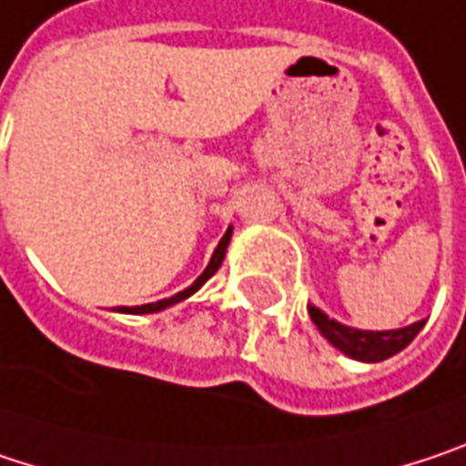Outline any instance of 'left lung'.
Returning <instances> with one entry per match:
<instances>
[{"mask_svg": "<svg viewBox=\"0 0 466 466\" xmlns=\"http://www.w3.org/2000/svg\"><path fill=\"white\" fill-rule=\"evenodd\" d=\"M309 314L319 332L346 357L360 360V362H383L394 354H400L424 327V321H413L400 329H357L349 324L329 319L321 309L309 306Z\"/></svg>", "mask_w": 466, "mask_h": 466, "instance_id": "left-lung-1", "label": "left lung"}]
</instances>
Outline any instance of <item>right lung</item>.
<instances>
[{
    "label": "right lung",
    "instance_id": "right-lung-1",
    "mask_svg": "<svg viewBox=\"0 0 466 466\" xmlns=\"http://www.w3.org/2000/svg\"><path fill=\"white\" fill-rule=\"evenodd\" d=\"M230 236H233V228H228L225 230V236L219 238V244H217V249H214V255H211V260L204 268V273L187 287V289H182V292H177V295H171V298H163V300H157V303H145V306H134V309H128V306H120L117 311L120 314H157V311H163V309H171V306H177V303H182V300H187L190 295H196L201 287H204L206 281L219 270V265L225 260V252H228V244H230Z\"/></svg>",
    "mask_w": 466,
    "mask_h": 466
}]
</instances>
